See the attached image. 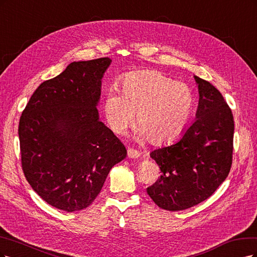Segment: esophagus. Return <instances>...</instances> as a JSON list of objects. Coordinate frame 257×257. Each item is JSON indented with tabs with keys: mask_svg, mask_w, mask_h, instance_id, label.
<instances>
[{
	"mask_svg": "<svg viewBox=\"0 0 257 257\" xmlns=\"http://www.w3.org/2000/svg\"><path fill=\"white\" fill-rule=\"evenodd\" d=\"M127 154H128V157H129L130 159H138L139 157L141 156L140 152H138V151L134 150V148H129L128 152H127Z\"/></svg>",
	"mask_w": 257,
	"mask_h": 257,
	"instance_id": "obj_1",
	"label": "esophagus"
}]
</instances>
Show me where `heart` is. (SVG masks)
Wrapping results in <instances>:
<instances>
[{
    "label": "heart",
    "mask_w": 257,
    "mask_h": 257,
    "mask_svg": "<svg viewBox=\"0 0 257 257\" xmlns=\"http://www.w3.org/2000/svg\"><path fill=\"white\" fill-rule=\"evenodd\" d=\"M118 89H111L103 100L105 119L115 134L122 135L135 114L138 140L163 144L183 134L193 107L189 86L159 71L142 70L127 74Z\"/></svg>",
    "instance_id": "heart-1"
}]
</instances>
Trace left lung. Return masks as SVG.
Instances as JSON below:
<instances>
[{"label":"left lung","mask_w":257,"mask_h":257,"mask_svg":"<svg viewBox=\"0 0 257 257\" xmlns=\"http://www.w3.org/2000/svg\"><path fill=\"white\" fill-rule=\"evenodd\" d=\"M198 105L179 139L150 155L161 176L147 188L160 208L185 210L208 198L227 177L233 155V114L219 90L194 76Z\"/></svg>","instance_id":"8db88e82"}]
</instances>
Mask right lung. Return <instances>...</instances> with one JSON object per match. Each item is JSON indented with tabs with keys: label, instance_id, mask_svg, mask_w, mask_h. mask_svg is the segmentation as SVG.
<instances>
[{
	"label": "right lung",
	"instance_id": "obj_1",
	"mask_svg": "<svg viewBox=\"0 0 257 257\" xmlns=\"http://www.w3.org/2000/svg\"><path fill=\"white\" fill-rule=\"evenodd\" d=\"M112 61L72 62L32 95L19 122L24 176L45 202L67 212L100 192L126 147L99 119L102 78Z\"/></svg>",
	"mask_w": 257,
	"mask_h": 257
}]
</instances>
